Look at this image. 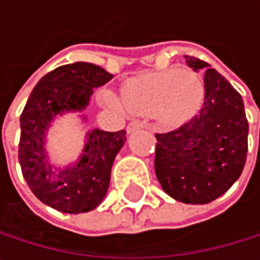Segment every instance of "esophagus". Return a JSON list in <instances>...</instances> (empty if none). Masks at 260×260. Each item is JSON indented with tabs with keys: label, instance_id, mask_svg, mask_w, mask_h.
Listing matches in <instances>:
<instances>
[{
	"label": "esophagus",
	"instance_id": "1",
	"mask_svg": "<svg viewBox=\"0 0 260 260\" xmlns=\"http://www.w3.org/2000/svg\"><path fill=\"white\" fill-rule=\"evenodd\" d=\"M142 124L141 121H132V122H128V125H127V132L128 133H133L135 130H138V128H142Z\"/></svg>",
	"mask_w": 260,
	"mask_h": 260
}]
</instances>
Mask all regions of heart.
<instances>
[{"label":"heart","instance_id":"b5f03b06","mask_svg":"<svg viewBox=\"0 0 260 260\" xmlns=\"http://www.w3.org/2000/svg\"><path fill=\"white\" fill-rule=\"evenodd\" d=\"M105 104L122 107L138 116H153L162 127H178L199 113L205 101L202 77L189 70L171 68L130 77L122 83L121 99L102 94Z\"/></svg>","mask_w":260,"mask_h":260}]
</instances>
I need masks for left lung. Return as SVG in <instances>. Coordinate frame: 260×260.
<instances>
[{
  "label": "left lung",
  "instance_id": "obj_1",
  "mask_svg": "<svg viewBox=\"0 0 260 260\" xmlns=\"http://www.w3.org/2000/svg\"><path fill=\"white\" fill-rule=\"evenodd\" d=\"M184 58L192 70H206L205 102L180 128L155 135V174L172 199L205 205L240 177L248 152V121L242 96L222 74L200 58Z\"/></svg>",
  "mask_w": 260,
  "mask_h": 260
}]
</instances>
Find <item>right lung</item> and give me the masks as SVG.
<instances>
[{
    "mask_svg": "<svg viewBox=\"0 0 260 260\" xmlns=\"http://www.w3.org/2000/svg\"><path fill=\"white\" fill-rule=\"evenodd\" d=\"M111 79L110 73L93 63L63 64L40 79L20 116L18 159L23 177L38 200L60 212L80 214L99 206L127 132H89L80 159L58 171L46 158V130L57 114L86 108L93 88Z\"/></svg>",
    "mask_w": 260,
    "mask_h": 260,
    "instance_id": "obj_1",
    "label": "right lung"
}]
</instances>
